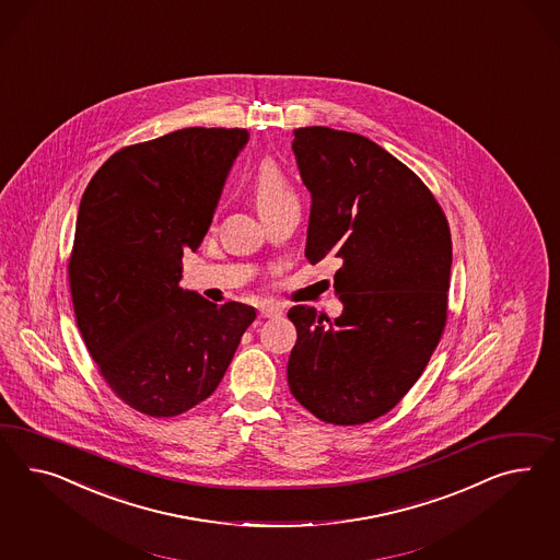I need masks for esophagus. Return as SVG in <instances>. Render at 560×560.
Segmentation results:
<instances>
[{
    "instance_id": "esophagus-1",
    "label": "esophagus",
    "mask_w": 560,
    "mask_h": 560,
    "mask_svg": "<svg viewBox=\"0 0 560 560\" xmlns=\"http://www.w3.org/2000/svg\"><path fill=\"white\" fill-rule=\"evenodd\" d=\"M258 316L260 318H277V316H281V307L275 303H265L258 307Z\"/></svg>"
}]
</instances>
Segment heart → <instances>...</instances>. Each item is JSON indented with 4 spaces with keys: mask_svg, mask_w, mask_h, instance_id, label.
<instances>
[{
    "mask_svg": "<svg viewBox=\"0 0 560 560\" xmlns=\"http://www.w3.org/2000/svg\"><path fill=\"white\" fill-rule=\"evenodd\" d=\"M253 197H255L260 218H267L271 213L279 212L285 206L298 203V197L289 183L285 171L271 159L260 161L255 168Z\"/></svg>",
    "mask_w": 560,
    "mask_h": 560,
    "instance_id": "1",
    "label": "heart"
}]
</instances>
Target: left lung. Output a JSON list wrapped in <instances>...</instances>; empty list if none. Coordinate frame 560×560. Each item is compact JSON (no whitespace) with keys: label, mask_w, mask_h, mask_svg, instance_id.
<instances>
[{"label":"left lung","mask_w":560,"mask_h":560,"mask_svg":"<svg viewBox=\"0 0 560 560\" xmlns=\"http://www.w3.org/2000/svg\"><path fill=\"white\" fill-rule=\"evenodd\" d=\"M312 194L305 258H336L340 318L293 305V397L322 422L357 425L394 409L439 347L453 241L425 183L373 140L326 126L295 130Z\"/></svg>","instance_id":"8db88e82"}]
</instances>
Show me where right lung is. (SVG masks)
Segmentation results:
<instances>
[{
    "mask_svg": "<svg viewBox=\"0 0 560 560\" xmlns=\"http://www.w3.org/2000/svg\"><path fill=\"white\" fill-rule=\"evenodd\" d=\"M244 128H183L124 147L77 213L69 289L77 328L107 387L151 418L201 404L257 312L183 291V253L212 224Z\"/></svg>",
    "mask_w": 560,
    "mask_h": 560,
    "instance_id": "right-lung-1",
    "label": "right lung"
}]
</instances>
